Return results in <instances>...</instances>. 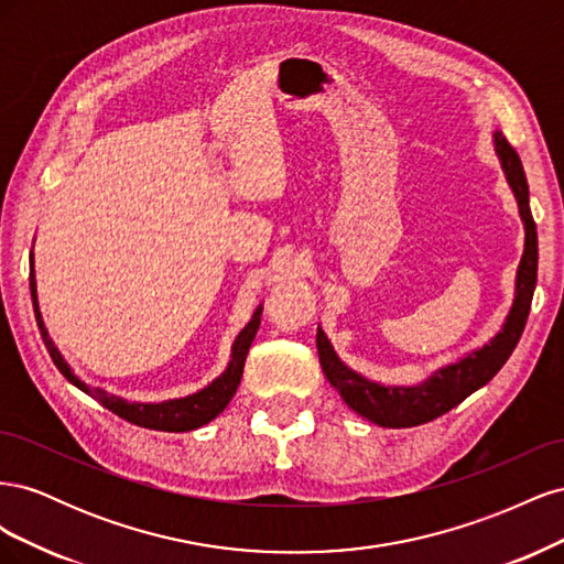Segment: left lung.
<instances>
[{
	"label": "left lung",
	"instance_id": "obj_1",
	"mask_svg": "<svg viewBox=\"0 0 564 564\" xmlns=\"http://www.w3.org/2000/svg\"><path fill=\"white\" fill-rule=\"evenodd\" d=\"M494 145H497V155L501 160L510 187H513L520 216L524 220V253L518 268L516 301L513 308H510V315L506 317L503 329L480 350L435 371L429 381L412 388L379 386L362 379L360 373H355L338 360L327 336H324L322 329H317V355L324 377L340 392V398L346 400L352 412L369 419L371 423L383 425V429H412V425L429 423L442 414H447L449 409L473 395L477 388H482L497 377V371L506 365L524 332L536 286V224L532 218V209H529V187L520 155L506 141L501 131H494Z\"/></svg>",
	"mask_w": 564,
	"mask_h": 564
}]
</instances>
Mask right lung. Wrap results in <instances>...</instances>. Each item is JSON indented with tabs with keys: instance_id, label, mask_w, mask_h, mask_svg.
<instances>
[{
	"instance_id": "add662e5",
	"label": "right lung",
	"mask_w": 564,
	"mask_h": 564,
	"mask_svg": "<svg viewBox=\"0 0 564 564\" xmlns=\"http://www.w3.org/2000/svg\"><path fill=\"white\" fill-rule=\"evenodd\" d=\"M30 292H32V303H35V315H37V324L40 332L44 338V346L51 355V360L58 367V371L63 377L70 381L73 386H77L79 390L87 392L94 400H98L104 406H108L112 414H117L119 419H124L133 425H141V429H150V431H166V433H183V431H195L199 425L209 423L212 419H216L224 409L228 406V402L232 400L237 386L242 381V371H245V362H247V352L251 348V340L256 336V329H259L261 322V308L253 313V317L249 319L247 327L240 332V336L235 338L232 346V360L228 365V369L220 373V377L207 386L204 390L195 392V395H187L183 400H169V402H160V404H141V402H124L115 395H106L100 388H89L87 383H82L73 369L67 367V362L61 357L58 348L54 346V340L48 338L44 322L37 308V292H35V275L30 272Z\"/></svg>"
}]
</instances>
